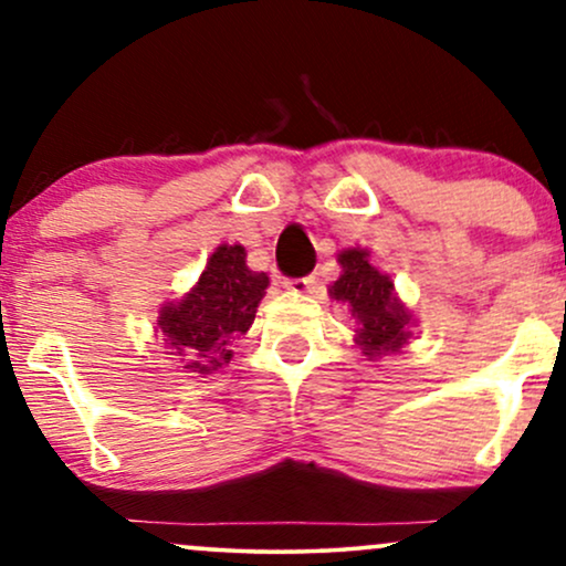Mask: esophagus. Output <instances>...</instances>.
Returning <instances> with one entry per match:
<instances>
[{
	"instance_id": "34e87169",
	"label": "esophagus",
	"mask_w": 566,
	"mask_h": 566,
	"mask_svg": "<svg viewBox=\"0 0 566 566\" xmlns=\"http://www.w3.org/2000/svg\"><path fill=\"white\" fill-rule=\"evenodd\" d=\"M284 287L292 292H314L316 290V276H301V279H287Z\"/></svg>"
}]
</instances>
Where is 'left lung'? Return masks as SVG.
<instances>
[{
	"instance_id": "1",
	"label": "left lung",
	"mask_w": 566,
	"mask_h": 566,
	"mask_svg": "<svg viewBox=\"0 0 566 566\" xmlns=\"http://www.w3.org/2000/svg\"><path fill=\"white\" fill-rule=\"evenodd\" d=\"M337 261L343 274L329 295L350 305V314L359 322V346L369 359L386 350H399L409 337V311L394 295L391 279L367 261L365 250H346Z\"/></svg>"
}]
</instances>
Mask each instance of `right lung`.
<instances>
[{"label":"right lung","instance_id":"right-lung-1","mask_svg":"<svg viewBox=\"0 0 566 566\" xmlns=\"http://www.w3.org/2000/svg\"><path fill=\"white\" fill-rule=\"evenodd\" d=\"M244 258V247L220 244L201 271L197 287L180 303L161 308V335L172 354L186 361L188 373L207 375L229 365L231 340L255 322L269 276L247 269Z\"/></svg>","mask_w":566,"mask_h":566}]
</instances>
